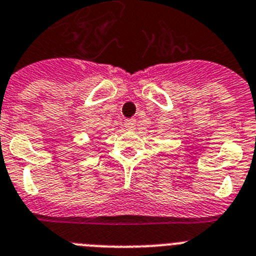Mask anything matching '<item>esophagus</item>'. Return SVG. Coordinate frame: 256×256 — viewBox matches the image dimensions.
Segmentation results:
<instances>
[{"label": "esophagus", "instance_id": "obj_1", "mask_svg": "<svg viewBox=\"0 0 256 256\" xmlns=\"http://www.w3.org/2000/svg\"><path fill=\"white\" fill-rule=\"evenodd\" d=\"M135 125H136V121L134 118L126 120L125 121V128H128V130H132V128H135Z\"/></svg>", "mask_w": 256, "mask_h": 256}]
</instances>
